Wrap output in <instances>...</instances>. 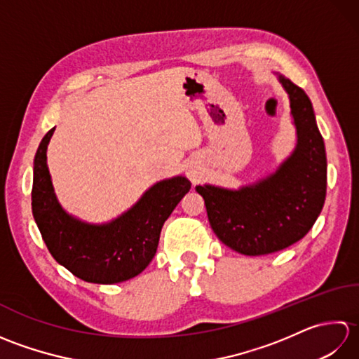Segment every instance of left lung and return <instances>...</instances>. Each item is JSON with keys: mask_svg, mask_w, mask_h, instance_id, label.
Wrapping results in <instances>:
<instances>
[{"mask_svg": "<svg viewBox=\"0 0 359 359\" xmlns=\"http://www.w3.org/2000/svg\"><path fill=\"white\" fill-rule=\"evenodd\" d=\"M290 97L297 143L276 172L256 184L226 189L199 185L212 231L226 247L247 256L280 251L306 236L321 215L327 158L313 106L304 89L279 75Z\"/></svg>", "mask_w": 359, "mask_h": 359, "instance_id": "1", "label": "left lung"}]
</instances>
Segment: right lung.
<instances>
[{"label":"right lung","instance_id":"right-lung-1","mask_svg":"<svg viewBox=\"0 0 359 359\" xmlns=\"http://www.w3.org/2000/svg\"><path fill=\"white\" fill-rule=\"evenodd\" d=\"M53 131L43 137L34 160L32 212L46 247L58 264L86 282L117 284L137 276L154 257L165 220L191 184L182 175L157 182L112 222H81L67 215L53 193L46 162Z\"/></svg>","mask_w":359,"mask_h":359}]
</instances>
